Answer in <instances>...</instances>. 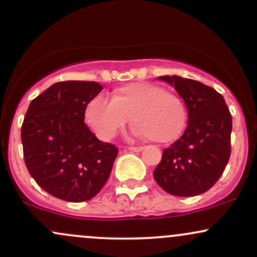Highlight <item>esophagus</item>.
Here are the masks:
<instances>
[{"label": "esophagus", "instance_id": "esophagus-1", "mask_svg": "<svg viewBox=\"0 0 257 257\" xmlns=\"http://www.w3.org/2000/svg\"><path fill=\"white\" fill-rule=\"evenodd\" d=\"M128 151H131V152H141V151H143V147H142V146H137V147H128Z\"/></svg>", "mask_w": 257, "mask_h": 257}]
</instances>
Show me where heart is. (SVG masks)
<instances>
[{
	"instance_id": "obj_1",
	"label": "heart",
	"mask_w": 257,
	"mask_h": 257,
	"mask_svg": "<svg viewBox=\"0 0 257 257\" xmlns=\"http://www.w3.org/2000/svg\"><path fill=\"white\" fill-rule=\"evenodd\" d=\"M88 125L104 141L114 139L128 117L135 134L157 143L172 142L186 125L183 99L150 82H134L115 88L110 100L96 96L84 111Z\"/></svg>"
}]
</instances>
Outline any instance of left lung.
Listing matches in <instances>:
<instances>
[{"label":"left lung","mask_w":257,"mask_h":257,"mask_svg":"<svg viewBox=\"0 0 257 257\" xmlns=\"http://www.w3.org/2000/svg\"><path fill=\"white\" fill-rule=\"evenodd\" d=\"M159 79L184 99L189 121L183 136L163 151L153 176L170 195L203 194L217 183L230 157V111L222 94L201 82L179 76Z\"/></svg>","instance_id":"1"}]
</instances>
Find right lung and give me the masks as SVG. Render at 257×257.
<instances>
[{
  "instance_id": "obj_1",
  "label": "right lung",
  "mask_w": 257,
  "mask_h": 257,
  "mask_svg": "<svg viewBox=\"0 0 257 257\" xmlns=\"http://www.w3.org/2000/svg\"><path fill=\"white\" fill-rule=\"evenodd\" d=\"M96 82H57L33 99L21 137L27 169L60 200L83 202L103 189L117 157L84 123L88 103L101 92Z\"/></svg>"
}]
</instances>
